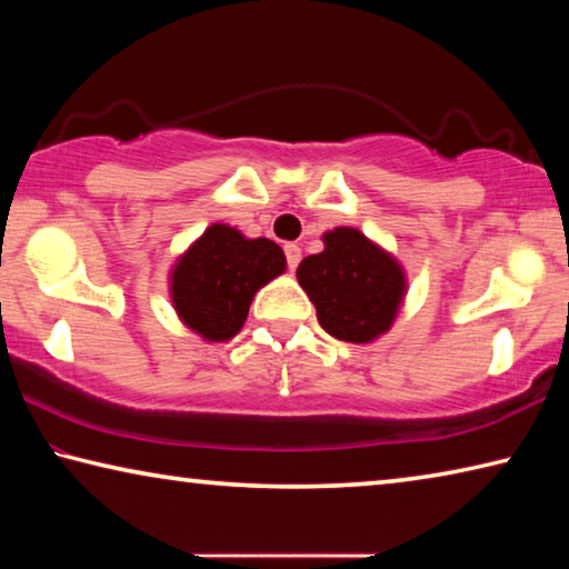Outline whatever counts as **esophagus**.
<instances>
[{
    "label": "esophagus",
    "mask_w": 569,
    "mask_h": 569,
    "mask_svg": "<svg viewBox=\"0 0 569 569\" xmlns=\"http://www.w3.org/2000/svg\"><path fill=\"white\" fill-rule=\"evenodd\" d=\"M283 250H286V261H288V268H291V271H296V266L301 263V248H298L296 243H288Z\"/></svg>",
    "instance_id": "1"
}]
</instances>
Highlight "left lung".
<instances>
[{"label": "left lung", "instance_id": "obj_1", "mask_svg": "<svg viewBox=\"0 0 569 569\" xmlns=\"http://www.w3.org/2000/svg\"><path fill=\"white\" fill-rule=\"evenodd\" d=\"M321 240V253L306 256L296 271L319 323L339 341L381 339L409 291L399 258L351 226L326 230Z\"/></svg>", "mask_w": 569, "mask_h": 569}]
</instances>
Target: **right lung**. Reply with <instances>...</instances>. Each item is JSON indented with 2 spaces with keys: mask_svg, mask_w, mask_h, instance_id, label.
Here are the masks:
<instances>
[{
  "mask_svg": "<svg viewBox=\"0 0 569 569\" xmlns=\"http://www.w3.org/2000/svg\"><path fill=\"white\" fill-rule=\"evenodd\" d=\"M283 271L286 256L273 240L213 223L170 266L168 293L186 329L223 343L243 329L256 293Z\"/></svg>",
  "mask_w": 569,
  "mask_h": 569,
  "instance_id": "add662e5",
  "label": "right lung"
}]
</instances>
